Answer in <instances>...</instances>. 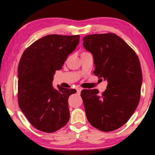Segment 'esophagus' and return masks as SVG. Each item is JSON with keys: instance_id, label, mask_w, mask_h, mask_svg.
<instances>
[{"instance_id": "34e87169", "label": "esophagus", "mask_w": 155, "mask_h": 155, "mask_svg": "<svg viewBox=\"0 0 155 155\" xmlns=\"http://www.w3.org/2000/svg\"><path fill=\"white\" fill-rule=\"evenodd\" d=\"M81 88H82V87H81Z\"/></svg>"}]
</instances>
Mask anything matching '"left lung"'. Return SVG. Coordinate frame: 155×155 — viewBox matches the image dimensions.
Returning <instances> with one entry per match:
<instances>
[{
  "label": "left lung",
  "mask_w": 155,
  "mask_h": 155,
  "mask_svg": "<svg viewBox=\"0 0 155 155\" xmlns=\"http://www.w3.org/2000/svg\"><path fill=\"white\" fill-rule=\"evenodd\" d=\"M79 43L77 35L52 34L28 47L18 68V103L31 124L39 130L53 133L70 119L68 98L74 90L52 85L56 70Z\"/></svg>",
  "instance_id": "8db88e82"
}]
</instances>
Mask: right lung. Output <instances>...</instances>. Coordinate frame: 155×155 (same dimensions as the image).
<instances>
[{"instance_id": "right-lung-1", "label": "right lung", "mask_w": 155, "mask_h": 155, "mask_svg": "<svg viewBox=\"0 0 155 155\" xmlns=\"http://www.w3.org/2000/svg\"><path fill=\"white\" fill-rule=\"evenodd\" d=\"M83 46L93 54L96 76L108 85L102 94L94 90L81 95L87 120L97 129L110 132L122 127L134 114L140 100L142 73L138 57L114 33L84 37Z\"/></svg>"}]
</instances>
